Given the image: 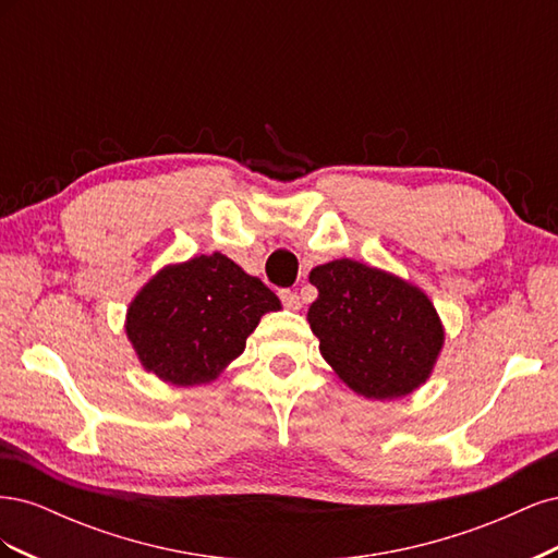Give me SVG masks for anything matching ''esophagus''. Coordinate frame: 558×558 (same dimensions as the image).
<instances>
[{
  "instance_id": "obj_1",
  "label": "esophagus",
  "mask_w": 558,
  "mask_h": 558,
  "mask_svg": "<svg viewBox=\"0 0 558 558\" xmlns=\"http://www.w3.org/2000/svg\"><path fill=\"white\" fill-rule=\"evenodd\" d=\"M279 298H281V302H283V307H286V310L298 312V310L302 307V300H300V295H298L295 291H281V293H279Z\"/></svg>"
}]
</instances>
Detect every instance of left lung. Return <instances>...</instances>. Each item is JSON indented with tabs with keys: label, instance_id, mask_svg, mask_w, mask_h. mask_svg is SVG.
Masks as SVG:
<instances>
[{
	"label": "left lung",
	"instance_id": "obj_1",
	"mask_svg": "<svg viewBox=\"0 0 558 558\" xmlns=\"http://www.w3.org/2000/svg\"><path fill=\"white\" fill-rule=\"evenodd\" d=\"M310 281L318 351L353 393L393 400L428 381L445 326L418 286L351 258L314 267Z\"/></svg>",
	"mask_w": 558,
	"mask_h": 558
}]
</instances>
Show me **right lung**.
Instances as JSON below:
<instances>
[{
    "instance_id": "1",
    "label": "right lung",
    "mask_w": 558,
    "mask_h": 558,
    "mask_svg": "<svg viewBox=\"0 0 558 558\" xmlns=\"http://www.w3.org/2000/svg\"><path fill=\"white\" fill-rule=\"evenodd\" d=\"M279 298L223 253L165 265L134 295L128 340L146 373L172 386L214 381Z\"/></svg>"
}]
</instances>
